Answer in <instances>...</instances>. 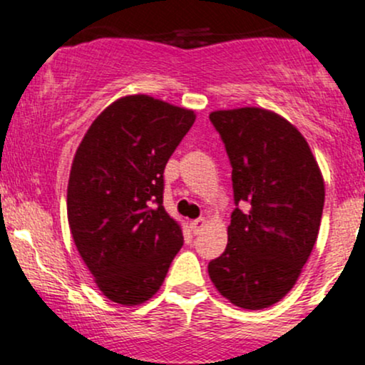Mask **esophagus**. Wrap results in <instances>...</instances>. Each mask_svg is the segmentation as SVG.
Returning a JSON list of instances; mask_svg holds the SVG:
<instances>
[{"mask_svg": "<svg viewBox=\"0 0 365 365\" xmlns=\"http://www.w3.org/2000/svg\"><path fill=\"white\" fill-rule=\"evenodd\" d=\"M205 224H207V220H205L203 217H200V219H195L193 222H191V231H193L195 235H198V232L205 227Z\"/></svg>", "mask_w": 365, "mask_h": 365, "instance_id": "esophagus-1", "label": "esophagus"}]
</instances>
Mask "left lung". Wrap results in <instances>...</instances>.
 I'll return each instance as SVG.
<instances>
[{
  "label": "left lung",
  "mask_w": 365,
  "mask_h": 365,
  "mask_svg": "<svg viewBox=\"0 0 365 365\" xmlns=\"http://www.w3.org/2000/svg\"><path fill=\"white\" fill-rule=\"evenodd\" d=\"M232 167L236 208L227 247L208 264L231 304L279 302L309 260L324 208V181L305 138L288 120L247 106L210 113Z\"/></svg>",
  "instance_id": "obj_1"
}]
</instances>
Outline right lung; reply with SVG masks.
Listing matches in <instances>:
<instances>
[{
    "instance_id": "1",
    "label": "right lung",
    "mask_w": 365,
    "mask_h": 365,
    "mask_svg": "<svg viewBox=\"0 0 365 365\" xmlns=\"http://www.w3.org/2000/svg\"><path fill=\"white\" fill-rule=\"evenodd\" d=\"M193 122L191 110L125 96L98 115L76 151L68 224L98 288L115 304L153 297L182 247L181 227L163 208V170Z\"/></svg>"
}]
</instances>
